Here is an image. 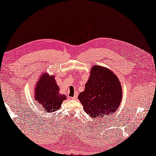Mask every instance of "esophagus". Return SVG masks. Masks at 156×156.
I'll return each instance as SVG.
<instances>
[{
	"mask_svg": "<svg viewBox=\"0 0 156 156\" xmlns=\"http://www.w3.org/2000/svg\"><path fill=\"white\" fill-rule=\"evenodd\" d=\"M77 96H78V94H77V93H75V95H74V97L72 98V99H73V100H76V98H77Z\"/></svg>",
	"mask_w": 156,
	"mask_h": 156,
	"instance_id": "1",
	"label": "esophagus"
}]
</instances>
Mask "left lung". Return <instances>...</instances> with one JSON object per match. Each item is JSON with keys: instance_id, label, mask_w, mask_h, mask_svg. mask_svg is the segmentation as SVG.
I'll return each instance as SVG.
<instances>
[{"instance_id": "left-lung-1", "label": "left lung", "mask_w": 156, "mask_h": 156, "mask_svg": "<svg viewBox=\"0 0 156 156\" xmlns=\"http://www.w3.org/2000/svg\"><path fill=\"white\" fill-rule=\"evenodd\" d=\"M122 89L117 76L108 69L93 66L84 91L79 95L83 110L94 119L105 118L118 109Z\"/></svg>"}]
</instances>
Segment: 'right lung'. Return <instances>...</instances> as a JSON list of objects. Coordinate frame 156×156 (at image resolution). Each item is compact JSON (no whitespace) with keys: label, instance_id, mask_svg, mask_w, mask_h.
Masks as SVG:
<instances>
[{"label":"right lung","instance_id":"obj_1","mask_svg":"<svg viewBox=\"0 0 156 156\" xmlns=\"http://www.w3.org/2000/svg\"><path fill=\"white\" fill-rule=\"evenodd\" d=\"M35 99L42 105L45 111L54 112L58 109L62 102L66 99L65 95H61L54 76L43 75L37 83L35 89Z\"/></svg>","mask_w":156,"mask_h":156}]
</instances>
